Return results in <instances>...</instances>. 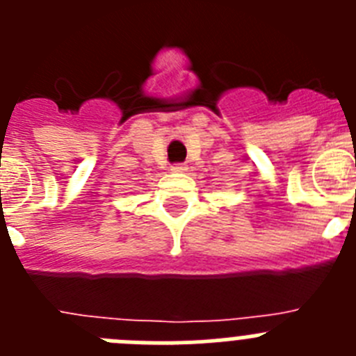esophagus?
<instances>
[{"mask_svg": "<svg viewBox=\"0 0 356 356\" xmlns=\"http://www.w3.org/2000/svg\"><path fill=\"white\" fill-rule=\"evenodd\" d=\"M171 171L172 172H185L187 171V165H185V163H175V165H171Z\"/></svg>", "mask_w": 356, "mask_h": 356, "instance_id": "1", "label": "esophagus"}]
</instances>
